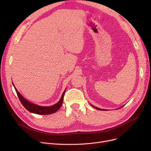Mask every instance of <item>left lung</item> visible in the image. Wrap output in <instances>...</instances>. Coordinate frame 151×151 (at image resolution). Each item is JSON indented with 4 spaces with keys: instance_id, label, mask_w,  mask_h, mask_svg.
<instances>
[{
    "instance_id": "8db88e82",
    "label": "left lung",
    "mask_w": 151,
    "mask_h": 151,
    "mask_svg": "<svg viewBox=\"0 0 151 151\" xmlns=\"http://www.w3.org/2000/svg\"><path fill=\"white\" fill-rule=\"evenodd\" d=\"M93 108H96V109H99V110H103V111H104V110H105V109H100V108H97V107H96V106H92ZM123 107V106H122ZM122 108V107H121Z\"/></svg>"
}]
</instances>
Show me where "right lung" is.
Wrapping results in <instances>:
<instances>
[{"mask_svg":"<svg viewBox=\"0 0 151 151\" xmlns=\"http://www.w3.org/2000/svg\"><path fill=\"white\" fill-rule=\"evenodd\" d=\"M13 85L15 89L16 92H17V96H18L21 103L22 104V105L24 106V107L30 113L37 114H42V115L52 114V113H54L56 111H58L59 109L61 107V106L62 105L63 96H64L65 90L64 91V92H63L60 100L56 104H55L52 106H38L37 105L34 104H32V103H30L28 100L25 99L21 96V93L17 91V88L14 87L13 83Z\"/></svg>","mask_w":151,"mask_h":151,"instance_id":"add662e5","label":"right lung"}]
</instances>
